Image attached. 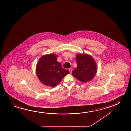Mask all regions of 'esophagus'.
<instances>
[{
    "instance_id": "obj_1",
    "label": "esophagus",
    "mask_w": 131,
    "mask_h": 131,
    "mask_svg": "<svg viewBox=\"0 0 131 131\" xmlns=\"http://www.w3.org/2000/svg\"><path fill=\"white\" fill-rule=\"evenodd\" d=\"M69 71L70 73H72V69H69Z\"/></svg>"
}]
</instances>
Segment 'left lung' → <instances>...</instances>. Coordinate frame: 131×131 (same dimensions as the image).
Listing matches in <instances>:
<instances>
[{
	"label": "left lung",
	"instance_id": "8db88e82",
	"mask_svg": "<svg viewBox=\"0 0 131 131\" xmlns=\"http://www.w3.org/2000/svg\"><path fill=\"white\" fill-rule=\"evenodd\" d=\"M76 61L77 67L72 72L73 76L84 83L92 80L97 71L96 64L94 58L88 54H78Z\"/></svg>",
	"mask_w": 131,
	"mask_h": 131
}]
</instances>
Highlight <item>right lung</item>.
Listing matches in <instances>:
<instances>
[{
	"instance_id": "right-lung-1",
	"label": "right lung",
	"mask_w": 131,
	"mask_h": 131,
	"mask_svg": "<svg viewBox=\"0 0 131 131\" xmlns=\"http://www.w3.org/2000/svg\"><path fill=\"white\" fill-rule=\"evenodd\" d=\"M58 56L54 54L41 57L36 67V73L40 81L47 86L55 87L69 71L62 67L57 61Z\"/></svg>"
}]
</instances>
